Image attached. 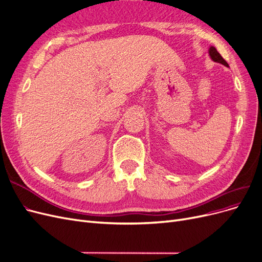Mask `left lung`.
Masks as SVG:
<instances>
[{"mask_svg": "<svg viewBox=\"0 0 262 262\" xmlns=\"http://www.w3.org/2000/svg\"><path fill=\"white\" fill-rule=\"evenodd\" d=\"M209 55H210V58H211L212 61H214V62H216V63H221V64H223V65H225V66H227V67H229L228 63H227V62L223 59V56L219 53V51L216 50L215 47L211 46V47L209 48Z\"/></svg>", "mask_w": 262, "mask_h": 262, "instance_id": "8db88e82", "label": "left lung"}]
</instances>
